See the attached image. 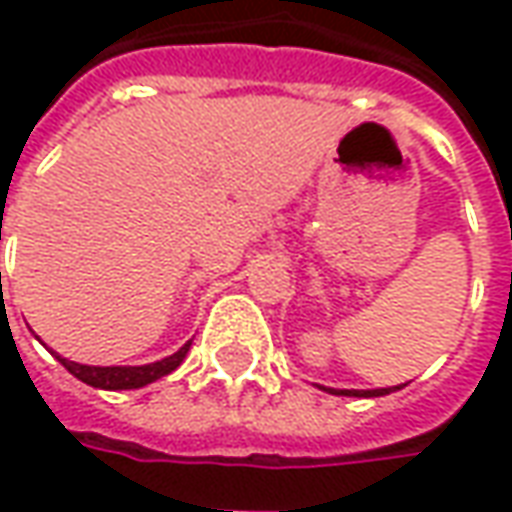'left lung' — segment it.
Listing matches in <instances>:
<instances>
[{"label": "left lung", "mask_w": 512, "mask_h": 512, "mask_svg": "<svg viewBox=\"0 0 512 512\" xmlns=\"http://www.w3.org/2000/svg\"><path fill=\"white\" fill-rule=\"evenodd\" d=\"M402 388V385H399ZM399 388H377V391H335V388H327L330 393H338V396H385V393H391V391H399Z\"/></svg>", "instance_id": "1"}]
</instances>
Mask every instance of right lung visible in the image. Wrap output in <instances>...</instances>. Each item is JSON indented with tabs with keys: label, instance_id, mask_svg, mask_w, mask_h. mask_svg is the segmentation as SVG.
<instances>
[{
	"label": "right lung",
	"instance_id": "add662e5",
	"mask_svg": "<svg viewBox=\"0 0 512 512\" xmlns=\"http://www.w3.org/2000/svg\"><path fill=\"white\" fill-rule=\"evenodd\" d=\"M188 349H191V341L185 343L180 352H174L171 357H163L157 363H149V366H82V363H74V360H66V357L60 355H57V360L85 385L105 388V391H130V388H144L149 382L171 374L185 360Z\"/></svg>",
	"mask_w": 512,
	"mask_h": 512
}]
</instances>
